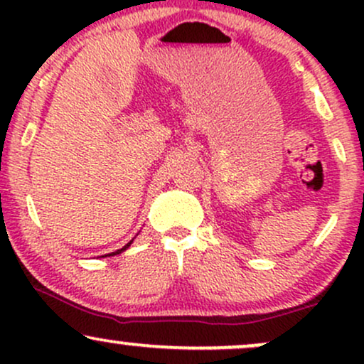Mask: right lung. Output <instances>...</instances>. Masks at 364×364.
Returning a JSON list of instances; mask_svg holds the SVG:
<instances>
[{
    "label": "right lung",
    "instance_id": "add662e5",
    "mask_svg": "<svg viewBox=\"0 0 364 364\" xmlns=\"http://www.w3.org/2000/svg\"><path fill=\"white\" fill-rule=\"evenodd\" d=\"M132 243H133V240H132V241H129V243H128V245H124V246H123V248H121V250H116V252H112V253H109V255H104V257H112V255H119L121 252H124V250H127V248H128V246H129V245H132Z\"/></svg>",
    "mask_w": 364,
    "mask_h": 364
}]
</instances>
